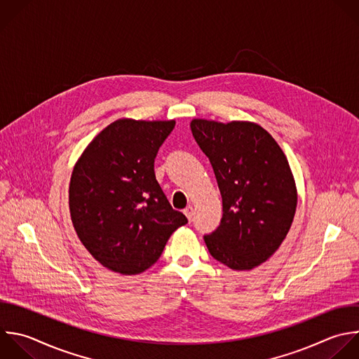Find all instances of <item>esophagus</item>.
Masks as SVG:
<instances>
[{
	"label": "esophagus",
	"mask_w": 359,
	"mask_h": 359,
	"mask_svg": "<svg viewBox=\"0 0 359 359\" xmlns=\"http://www.w3.org/2000/svg\"><path fill=\"white\" fill-rule=\"evenodd\" d=\"M184 215H185L187 219L191 222V220H192V216H194V208H192V206H187V208L184 209Z\"/></svg>",
	"instance_id": "esophagus-1"
}]
</instances>
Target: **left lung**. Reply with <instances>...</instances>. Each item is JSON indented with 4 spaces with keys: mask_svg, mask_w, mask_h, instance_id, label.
I'll return each instance as SVG.
<instances>
[{
    "mask_svg": "<svg viewBox=\"0 0 359 359\" xmlns=\"http://www.w3.org/2000/svg\"><path fill=\"white\" fill-rule=\"evenodd\" d=\"M191 130L223 202L219 227L203 237L206 247L231 269H252L279 248L294 217L297 192L286 156L252 122L194 119Z\"/></svg>",
    "mask_w": 359,
    "mask_h": 359,
    "instance_id": "obj_1",
    "label": "left lung"
}]
</instances>
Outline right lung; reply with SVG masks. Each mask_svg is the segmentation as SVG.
Returning a JSON list of instances; mask_svg holds the SVG:
<instances>
[{
    "label": "right lung",
    "instance_id": "obj_1",
    "mask_svg": "<svg viewBox=\"0 0 359 359\" xmlns=\"http://www.w3.org/2000/svg\"><path fill=\"white\" fill-rule=\"evenodd\" d=\"M175 121L119 119L87 146L74 165L69 205L73 226L105 268L136 275L161 255L188 223L154 174V158Z\"/></svg>",
    "mask_w": 359,
    "mask_h": 359
}]
</instances>
